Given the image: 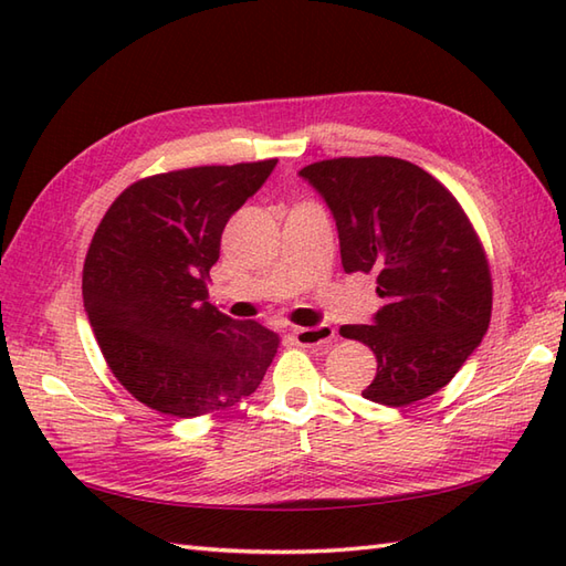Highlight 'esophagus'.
<instances>
[{"label":"esophagus","mask_w":566,"mask_h":566,"mask_svg":"<svg viewBox=\"0 0 566 566\" xmlns=\"http://www.w3.org/2000/svg\"><path fill=\"white\" fill-rule=\"evenodd\" d=\"M292 338L302 347H326L335 338V328L331 326H311V328H294Z\"/></svg>","instance_id":"1"}]
</instances>
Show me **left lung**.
I'll use <instances>...</instances> for the list:
<instances>
[{"label": "left lung", "mask_w": 566, "mask_h": 566, "mask_svg": "<svg viewBox=\"0 0 566 566\" xmlns=\"http://www.w3.org/2000/svg\"><path fill=\"white\" fill-rule=\"evenodd\" d=\"M298 175L333 211L345 272L377 276L375 323L340 328L377 357L363 396L396 408L428 399L491 321L494 286L472 221L448 187L401 158L318 160Z\"/></svg>", "instance_id": "obj_1"}]
</instances>
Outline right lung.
<instances>
[{
    "label": "right lung",
    "mask_w": 566,
    "mask_h": 566,
    "mask_svg": "<svg viewBox=\"0 0 566 566\" xmlns=\"http://www.w3.org/2000/svg\"><path fill=\"white\" fill-rule=\"evenodd\" d=\"M276 158L143 177L106 209L84 258L82 298L122 387L165 416L195 418L260 387L280 338L211 306L209 270L228 219Z\"/></svg>",
    "instance_id": "obj_1"
}]
</instances>
